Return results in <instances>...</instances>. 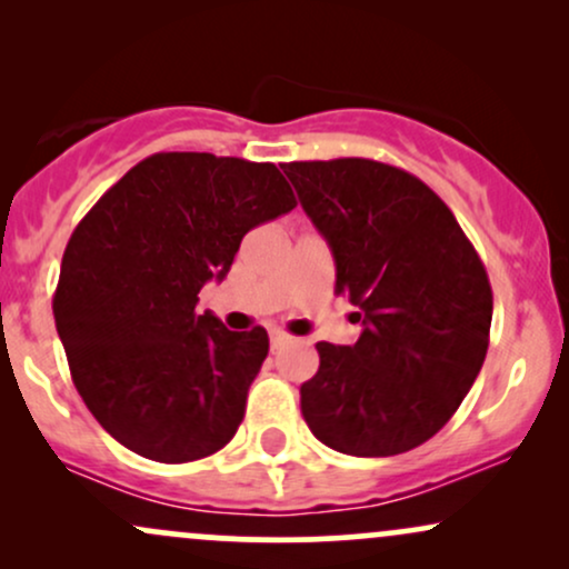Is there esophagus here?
<instances>
[{"instance_id":"esophagus-1","label":"esophagus","mask_w":569,"mask_h":569,"mask_svg":"<svg viewBox=\"0 0 569 569\" xmlns=\"http://www.w3.org/2000/svg\"><path fill=\"white\" fill-rule=\"evenodd\" d=\"M286 339H289V335H286V331H280V329H272V331H270V345H272V350L280 348V345H283Z\"/></svg>"}]
</instances>
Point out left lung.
I'll return each mask as SVG.
<instances>
[{
	"instance_id": "obj_1",
	"label": "left lung",
	"mask_w": 569,
	"mask_h": 569,
	"mask_svg": "<svg viewBox=\"0 0 569 569\" xmlns=\"http://www.w3.org/2000/svg\"><path fill=\"white\" fill-rule=\"evenodd\" d=\"M331 248L335 293L361 312L356 345L318 342L299 388L307 428L342 455L390 457L447 426L481 371L492 289L447 202L377 160L280 166Z\"/></svg>"
}]
</instances>
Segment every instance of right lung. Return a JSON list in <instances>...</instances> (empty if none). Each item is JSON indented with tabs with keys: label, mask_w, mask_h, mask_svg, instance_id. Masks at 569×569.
Wrapping results in <instances>:
<instances>
[{
	"label": "right lung",
	"mask_w": 569,
	"mask_h": 569,
	"mask_svg": "<svg viewBox=\"0 0 569 569\" xmlns=\"http://www.w3.org/2000/svg\"><path fill=\"white\" fill-rule=\"evenodd\" d=\"M297 206L272 162L160 152L88 211L63 251L56 329L84 407L158 462L219 452L246 415L270 339L198 312L240 240Z\"/></svg>",
	"instance_id": "right-lung-1"
}]
</instances>
